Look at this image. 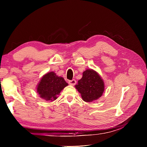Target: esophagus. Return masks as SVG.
<instances>
[{
	"mask_svg": "<svg viewBox=\"0 0 147 147\" xmlns=\"http://www.w3.org/2000/svg\"><path fill=\"white\" fill-rule=\"evenodd\" d=\"M69 84H70V85L74 86V85H75V84H76V80H74V79L72 80H69Z\"/></svg>",
	"mask_w": 147,
	"mask_h": 147,
	"instance_id": "34e87169",
	"label": "esophagus"
}]
</instances>
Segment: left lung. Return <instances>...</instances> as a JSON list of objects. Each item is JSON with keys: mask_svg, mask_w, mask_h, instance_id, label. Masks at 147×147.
Masks as SVG:
<instances>
[{"mask_svg": "<svg viewBox=\"0 0 147 147\" xmlns=\"http://www.w3.org/2000/svg\"><path fill=\"white\" fill-rule=\"evenodd\" d=\"M84 101L89 102L101 97L104 91V83L94 70L88 69L83 73L82 78L75 85Z\"/></svg>", "mask_w": 147, "mask_h": 147, "instance_id": "obj_1", "label": "left lung"}]
</instances>
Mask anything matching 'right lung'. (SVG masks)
I'll list each match as a JSON object with an SVG mask.
<instances>
[{
  "instance_id": "add662e5",
  "label": "right lung",
  "mask_w": 147,
  "mask_h": 147,
  "mask_svg": "<svg viewBox=\"0 0 147 147\" xmlns=\"http://www.w3.org/2000/svg\"><path fill=\"white\" fill-rule=\"evenodd\" d=\"M67 85L63 77H58L54 72H51L42 78L37 91L42 99L53 101L57 99V95Z\"/></svg>"
}]
</instances>
